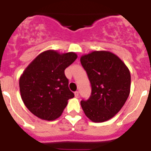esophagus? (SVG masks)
<instances>
[{
	"label": "esophagus",
	"mask_w": 151,
	"mask_h": 151,
	"mask_svg": "<svg viewBox=\"0 0 151 151\" xmlns=\"http://www.w3.org/2000/svg\"><path fill=\"white\" fill-rule=\"evenodd\" d=\"M74 96H75L76 98H78V96H79V92H78V91L74 92Z\"/></svg>",
	"instance_id": "esophagus-1"
}]
</instances>
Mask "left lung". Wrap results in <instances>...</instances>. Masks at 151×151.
<instances>
[{
    "instance_id": "left-lung-1",
    "label": "left lung",
    "mask_w": 151,
    "mask_h": 151,
    "mask_svg": "<svg viewBox=\"0 0 151 151\" xmlns=\"http://www.w3.org/2000/svg\"><path fill=\"white\" fill-rule=\"evenodd\" d=\"M92 86V95L81 105L88 118L104 122L114 117L130 93L131 75L124 63L109 51H93L81 57Z\"/></svg>"
}]
</instances>
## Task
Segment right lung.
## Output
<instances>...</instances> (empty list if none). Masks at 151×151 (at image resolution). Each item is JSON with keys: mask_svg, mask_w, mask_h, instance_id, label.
<instances>
[{"mask_svg": "<svg viewBox=\"0 0 151 151\" xmlns=\"http://www.w3.org/2000/svg\"><path fill=\"white\" fill-rule=\"evenodd\" d=\"M78 58L73 52L47 50L39 54L19 78L21 98L36 117L53 121L61 116L74 95L68 87L64 70Z\"/></svg>", "mask_w": 151, "mask_h": 151, "instance_id": "add662e5", "label": "right lung"}]
</instances>
